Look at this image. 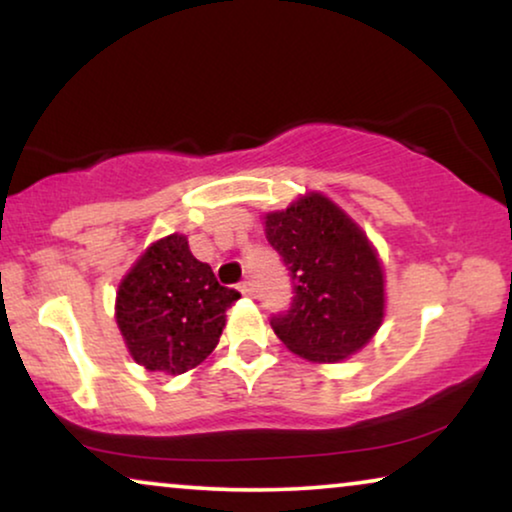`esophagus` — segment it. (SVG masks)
<instances>
[{"mask_svg": "<svg viewBox=\"0 0 512 512\" xmlns=\"http://www.w3.org/2000/svg\"><path fill=\"white\" fill-rule=\"evenodd\" d=\"M237 289H240L242 296H254L256 286H254V282H251V279H244V282H240V286H237Z\"/></svg>", "mask_w": 512, "mask_h": 512, "instance_id": "34e87169", "label": "esophagus"}]
</instances>
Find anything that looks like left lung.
Masks as SVG:
<instances>
[{
    "instance_id": "left-lung-1",
    "label": "left lung",
    "mask_w": 512,
    "mask_h": 512,
    "mask_svg": "<svg viewBox=\"0 0 512 512\" xmlns=\"http://www.w3.org/2000/svg\"><path fill=\"white\" fill-rule=\"evenodd\" d=\"M265 237L293 284L289 310L270 319L277 338L317 363L359 352L384 317L382 265L359 226L324 195L310 193L265 216Z\"/></svg>"
}]
</instances>
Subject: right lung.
I'll return each mask as SVG.
<instances>
[{
    "label": "right lung",
    "instance_id": "add662e5",
    "mask_svg": "<svg viewBox=\"0 0 512 512\" xmlns=\"http://www.w3.org/2000/svg\"><path fill=\"white\" fill-rule=\"evenodd\" d=\"M237 298L184 235H170L151 244L118 286L116 321L139 366L181 375L212 354Z\"/></svg>",
    "mask_w": 512,
    "mask_h": 512
}]
</instances>
